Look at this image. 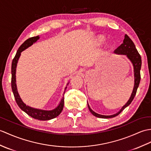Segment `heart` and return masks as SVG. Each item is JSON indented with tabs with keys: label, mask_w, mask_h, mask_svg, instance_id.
Wrapping results in <instances>:
<instances>
[{
	"label": "heart",
	"mask_w": 151,
	"mask_h": 151,
	"mask_svg": "<svg viewBox=\"0 0 151 151\" xmlns=\"http://www.w3.org/2000/svg\"><path fill=\"white\" fill-rule=\"evenodd\" d=\"M105 41H106V39L104 37H100L99 39V42L100 43H104Z\"/></svg>",
	"instance_id": "b5f03b06"
}]
</instances>
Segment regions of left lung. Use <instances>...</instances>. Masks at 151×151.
<instances>
[{
  "instance_id": "obj_1",
  "label": "left lung",
  "mask_w": 151,
  "mask_h": 151,
  "mask_svg": "<svg viewBox=\"0 0 151 151\" xmlns=\"http://www.w3.org/2000/svg\"><path fill=\"white\" fill-rule=\"evenodd\" d=\"M114 52L118 55H126V57H127V58L132 63L133 69H134V87H133V90L131 93V95L130 98H129V100L127 101V102L126 103L124 106L121 108V109L116 114H112V115H102V114H98L95 113L94 111H93L89 107V105L87 104L89 111L94 116L98 117V118H111L115 117L120 114L125 108L129 106L132 102V101L133 100V99H134V98L136 95V91H137V89L139 84L140 79H141V77H140V69H141V66H142L141 56L139 55L137 50H136L134 42H133L131 38L128 37L127 35L126 34L125 35V38L123 41V43H122L120 46H118L116 49V50L114 51Z\"/></svg>"
}]
</instances>
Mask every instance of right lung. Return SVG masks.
<instances>
[{
	"label": "right lung",
	"mask_w": 151,
	"mask_h": 151,
	"mask_svg": "<svg viewBox=\"0 0 151 151\" xmlns=\"http://www.w3.org/2000/svg\"><path fill=\"white\" fill-rule=\"evenodd\" d=\"M40 37L37 36L34 37H31L28 38L24 42L20 45L19 50H17V53L14 57L12 64V88L13 91V93L15 99L16 100V102L18 105L19 107L22 109L23 111L25 112L26 114H27L31 117H32L35 119L39 120H50L52 118H55L61 113V112L64 108V94L65 89L67 88V86L65 87L64 92L63 93V96L60 101L58 104V106L55 107V109L52 110H44V109H36L34 107H31L29 106H27L26 104L23 102V101L21 99V98L19 95L17 91V83H16V68L17 66V63H18L19 59L20 57L21 52L23 51L26 50L27 48L31 46L34 43L39 39ZM69 84L68 83L67 86Z\"/></svg>",
	"instance_id": "right-lung-1"
}]
</instances>
